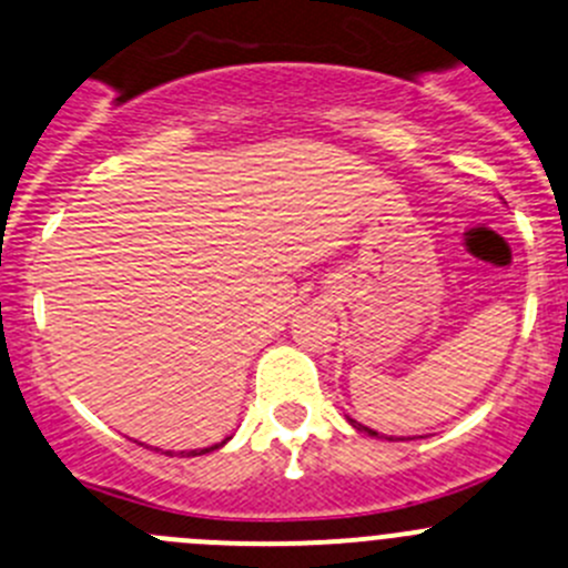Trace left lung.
<instances>
[{
	"label": "left lung",
	"instance_id": "obj_1",
	"mask_svg": "<svg viewBox=\"0 0 568 568\" xmlns=\"http://www.w3.org/2000/svg\"><path fill=\"white\" fill-rule=\"evenodd\" d=\"M348 424L354 426V429H359V432H368V435H379V432H374V429H368V426H362V424H356L354 418H348Z\"/></svg>",
	"mask_w": 568,
	"mask_h": 568
}]
</instances>
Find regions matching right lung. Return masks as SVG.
Segmentation results:
<instances>
[{
	"label": "right lung",
	"mask_w": 568,
	"mask_h": 568,
	"mask_svg": "<svg viewBox=\"0 0 568 568\" xmlns=\"http://www.w3.org/2000/svg\"><path fill=\"white\" fill-rule=\"evenodd\" d=\"M225 440H229V437H225ZM223 440V443H225ZM223 443H214V446H209V449H194V452H189V455H209V452H214V449H220V446H223Z\"/></svg>",
	"instance_id": "right-lung-1"
}]
</instances>
